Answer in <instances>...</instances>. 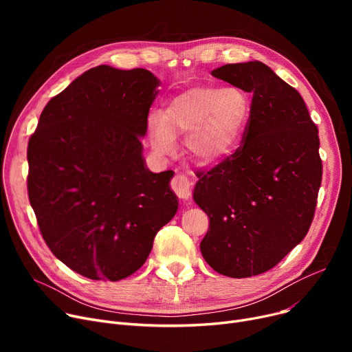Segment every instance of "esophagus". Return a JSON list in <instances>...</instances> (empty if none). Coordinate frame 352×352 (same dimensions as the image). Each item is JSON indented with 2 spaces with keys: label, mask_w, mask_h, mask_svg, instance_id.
Masks as SVG:
<instances>
[{
  "label": "esophagus",
  "mask_w": 352,
  "mask_h": 352,
  "mask_svg": "<svg viewBox=\"0 0 352 352\" xmlns=\"http://www.w3.org/2000/svg\"><path fill=\"white\" fill-rule=\"evenodd\" d=\"M173 188L184 201H187L191 195V182L186 175H177L173 181Z\"/></svg>",
  "instance_id": "1"
}]
</instances>
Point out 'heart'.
<instances>
[{
	"mask_svg": "<svg viewBox=\"0 0 352 352\" xmlns=\"http://www.w3.org/2000/svg\"><path fill=\"white\" fill-rule=\"evenodd\" d=\"M251 114V101L236 87H198L184 91L166 104L164 114L148 118V134L157 155H168L175 137L186 135V154L208 165L226 158L241 140Z\"/></svg>",
	"mask_w": 352,
	"mask_h": 352,
	"instance_id": "1",
	"label": "heart"
}]
</instances>
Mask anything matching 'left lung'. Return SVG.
I'll use <instances>...</instances> for the list:
<instances>
[{"label": "left lung", "mask_w": 352, "mask_h": 352, "mask_svg": "<svg viewBox=\"0 0 352 352\" xmlns=\"http://www.w3.org/2000/svg\"><path fill=\"white\" fill-rule=\"evenodd\" d=\"M211 76L254 96L243 145L197 174L192 197L210 218L199 248L217 272L247 278L275 267L309 230L322 177L318 129L300 92L264 63Z\"/></svg>", "instance_id": "left-lung-1"}]
</instances>
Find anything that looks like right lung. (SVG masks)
I'll use <instances>...</instances> for the list:
<instances>
[{
	"instance_id": "add662e5",
	"label": "right lung",
	"mask_w": 352,
	"mask_h": 352,
	"mask_svg": "<svg viewBox=\"0 0 352 352\" xmlns=\"http://www.w3.org/2000/svg\"><path fill=\"white\" fill-rule=\"evenodd\" d=\"M160 80L144 68L85 71L41 113L28 142V197L52 254L89 280L120 281L173 219V171L142 155Z\"/></svg>"
}]
</instances>
